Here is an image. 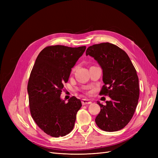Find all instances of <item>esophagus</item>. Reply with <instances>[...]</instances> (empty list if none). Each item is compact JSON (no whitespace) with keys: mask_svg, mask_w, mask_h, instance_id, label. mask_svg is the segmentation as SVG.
<instances>
[{"mask_svg":"<svg viewBox=\"0 0 158 158\" xmlns=\"http://www.w3.org/2000/svg\"><path fill=\"white\" fill-rule=\"evenodd\" d=\"M82 105L90 104V103H92V102H91L90 100L87 99H83L82 100Z\"/></svg>","mask_w":158,"mask_h":158,"instance_id":"esophagus-1","label":"esophagus"}]
</instances>
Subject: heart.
<instances>
[{"label":"heart","instance_id":"obj_1","mask_svg":"<svg viewBox=\"0 0 158 158\" xmlns=\"http://www.w3.org/2000/svg\"><path fill=\"white\" fill-rule=\"evenodd\" d=\"M76 70V67H74L73 69V72H74V70Z\"/></svg>","mask_w":158,"mask_h":158}]
</instances>
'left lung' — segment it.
<instances>
[{
    "label": "left lung",
    "mask_w": 158,
    "mask_h": 158,
    "mask_svg": "<svg viewBox=\"0 0 158 158\" xmlns=\"http://www.w3.org/2000/svg\"><path fill=\"white\" fill-rule=\"evenodd\" d=\"M86 55L94 58L103 70L104 85L100 95H109L106 106L98 102L101 111L95 119L102 130H121L130 122L139 99V84L136 70L125 51L110 43L89 47Z\"/></svg>",
    "instance_id": "obj_1"
}]
</instances>
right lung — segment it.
<instances>
[{"label": "right lung", "mask_w": 158, "mask_h": 158, "mask_svg": "<svg viewBox=\"0 0 158 158\" xmlns=\"http://www.w3.org/2000/svg\"><path fill=\"white\" fill-rule=\"evenodd\" d=\"M86 47L48 46L38 55L27 84L31 117L41 130L52 137L64 136L74 128L82 107L73 96L68 103L60 98L72 68Z\"/></svg>", "instance_id": "add662e5"}]
</instances>
